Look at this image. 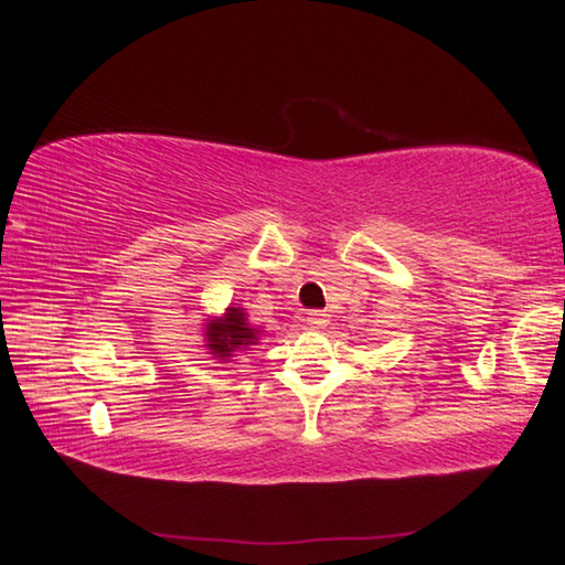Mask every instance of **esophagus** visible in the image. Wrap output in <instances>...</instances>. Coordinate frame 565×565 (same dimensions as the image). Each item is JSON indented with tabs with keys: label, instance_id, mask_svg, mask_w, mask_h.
Wrapping results in <instances>:
<instances>
[{
	"label": "esophagus",
	"instance_id": "obj_1",
	"mask_svg": "<svg viewBox=\"0 0 565 565\" xmlns=\"http://www.w3.org/2000/svg\"><path fill=\"white\" fill-rule=\"evenodd\" d=\"M306 321H309V326H311V328H323V326H326V321H328V313H326V311H318V309H313V311L306 313Z\"/></svg>",
	"mask_w": 565,
	"mask_h": 565
}]
</instances>
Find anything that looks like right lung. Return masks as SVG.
Returning <instances> with one entry per match:
<instances>
[{
	"instance_id": "1",
	"label": "right lung",
	"mask_w": 565,
	"mask_h": 565,
	"mask_svg": "<svg viewBox=\"0 0 565 565\" xmlns=\"http://www.w3.org/2000/svg\"><path fill=\"white\" fill-rule=\"evenodd\" d=\"M256 328L247 326V318L239 309H227V316L207 323V345L217 358H230L232 351L256 341Z\"/></svg>"
}]
</instances>
